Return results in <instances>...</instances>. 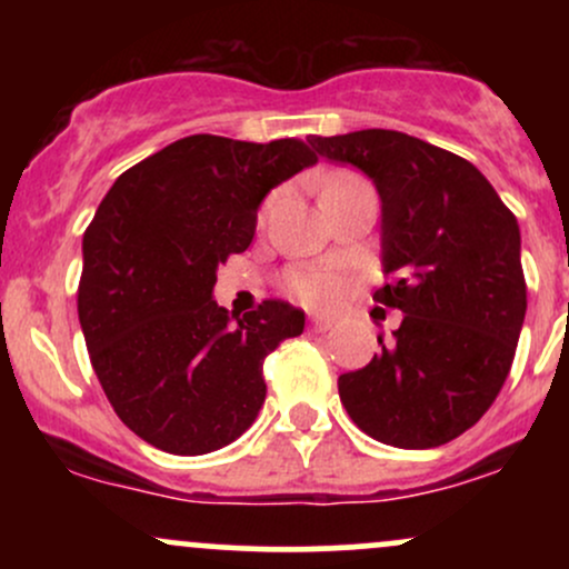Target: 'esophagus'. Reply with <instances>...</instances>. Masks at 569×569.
<instances>
[{"mask_svg": "<svg viewBox=\"0 0 569 569\" xmlns=\"http://www.w3.org/2000/svg\"><path fill=\"white\" fill-rule=\"evenodd\" d=\"M310 329L318 331V335H323V331L331 329V321L323 316H310Z\"/></svg>", "mask_w": 569, "mask_h": 569, "instance_id": "1", "label": "esophagus"}]
</instances>
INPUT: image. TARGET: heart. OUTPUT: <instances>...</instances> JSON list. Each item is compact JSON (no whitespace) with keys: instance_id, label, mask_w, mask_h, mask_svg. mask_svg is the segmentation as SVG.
<instances>
[{"instance_id":"1","label":"heart","mask_w":569,"mask_h":569,"mask_svg":"<svg viewBox=\"0 0 569 569\" xmlns=\"http://www.w3.org/2000/svg\"><path fill=\"white\" fill-rule=\"evenodd\" d=\"M339 176H348V173H337L331 176V179H339ZM286 291H289L291 297L302 299L305 305L329 307L339 302L345 286H342V278L331 270H293L286 276Z\"/></svg>"}]
</instances>
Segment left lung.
<instances>
[{
    "label": "left lung",
    "instance_id": "obj_1",
    "mask_svg": "<svg viewBox=\"0 0 569 569\" xmlns=\"http://www.w3.org/2000/svg\"><path fill=\"white\" fill-rule=\"evenodd\" d=\"M318 154L361 168L382 200L375 302L403 312L339 398L371 439L430 449L481 420L511 371L527 312L516 217L473 162L398 130L310 136Z\"/></svg>",
    "mask_w": 569,
    "mask_h": 569
}]
</instances>
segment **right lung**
<instances>
[{
	"label": "right lung",
	"mask_w": 569,
	"mask_h": 569,
	"mask_svg": "<svg viewBox=\"0 0 569 569\" xmlns=\"http://www.w3.org/2000/svg\"><path fill=\"white\" fill-rule=\"evenodd\" d=\"M316 160L299 139L198 133L136 162L101 200L77 312L98 382L139 439L206 455L257 420L264 358L302 335L305 312L264 299L232 322L211 291L217 267L251 246L264 194Z\"/></svg>",
	"instance_id": "obj_1"
}]
</instances>
